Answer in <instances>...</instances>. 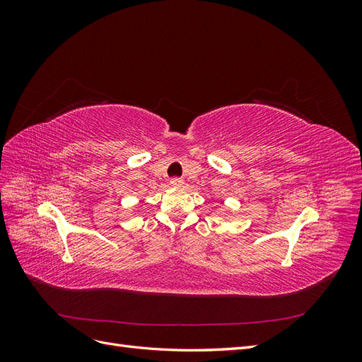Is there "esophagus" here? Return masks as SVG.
Returning a JSON list of instances; mask_svg holds the SVG:
<instances>
[{"label":"esophagus","instance_id":"esophagus-1","mask_svg":"<svg viewBox=\"0 0 362 362\" xmlns=\"http://www.w3.org/2000/svg\"><path fill=\"white\" fill-rule=\"evenodd\" d=\"M170 184L173 185V187H181V185L184 184V181L181 178H172Z\"/></svg>","mask_w":362,"mask_h":362}]
</instances>
